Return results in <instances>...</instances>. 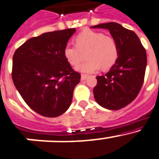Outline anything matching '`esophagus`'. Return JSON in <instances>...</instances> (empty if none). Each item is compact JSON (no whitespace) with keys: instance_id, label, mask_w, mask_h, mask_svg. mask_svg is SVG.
I'll return each mask as SVG.
<instances>
[{"instance_id":"obj_1","label":"esophagus","mask_w":159,"mask_h":159,"mask_svg":"<svg viewBox=\"0 0 159 159\" xmlns=\"http://www.w3.org/2000/svg\"><path fill=\"white\" fill-rule=\"evenodd\" d=\"M87 77H88V75H86V74H81V81H84V80L86 79Z\"/></svg>"}]
</instances>
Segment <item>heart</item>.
<instances>
[{"instance_id": "heart-1", "label": "heart", "mask_w": 159, "mask_h": 159, "mask_svg": "<svg viewBox=\"0 0 159 159\" xmlns=\"http://www.w3.org/2000/svg\"><path fill=\"white\" fill-rule=\"evenodd\" d=\"M75 44H67L64 48L63 55L71 66L78 65L82 59V52H87V60L76 69L81 73H93L102 68L109 69L118 58V47L113 39L105 36L101 32L85 30L78 34Z\"/></svg>"}]
</instances>
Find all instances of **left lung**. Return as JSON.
<instances>
[{
	"label": "left lung",
	"mask_w": 159,
	"mask_h": 159,
	"mask_svg": "<svg viewBox=\"0 0 159 159\" xmlns=\"http://www.w3.org/2000/svg\"><path fill=\"white\" fill-rule=\"evenodd\" d=\"M92 28H104L118 47V58L110 70L97 76L93 89L97 104L109 110H118L132 102L139 93L147 67V53L134 31L117 23L100 24Z\"/></svg>",
	"instance_id": "left-lung-1"
}]
</instances>
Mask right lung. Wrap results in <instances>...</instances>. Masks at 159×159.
Listing matches in <instances>:
<instances>
[{
    "instance_id": "obj_1",
    "label": "right lung",
    "mask_w": 159,
    "mask_h": 159,
    "mask_svg": "<svg viewBox=\"0 0 159 159\" xmlns=\"http://www.w3.org/2000/svg\"><path fill=\"white\" fill-rule=\"evenodd\" d=\"M75 28L46 32L29 39L15 51L12 78L28 106L39 115L56 117L70 106L81 75L63 55Z\"/></svg>"
}]
</instances>
